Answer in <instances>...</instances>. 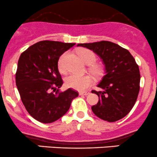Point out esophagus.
Wrapping results in <instances>:
<instances>
[{"label":"esophagus","instance_id":"34e87169","mask_svg":"<svg viewBox=\"0 0 157 157\" xmlns=\"http://www.w3.org/2000/svg\"><path fill=\"white\" fill-rule=\"evenodd\" d=\"M88 94H89L88 91H80V92H79V94H80V95H88Z\"/></svg>","mask_w":157,"mask_h":157}]
</instances>
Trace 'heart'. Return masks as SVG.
<instances>
[{"label":"heart","instance_id":"1","mask_svg":"<svg viewBox=\"0 0 157 157\" xmlns=\"http://www.w3.org/2000/svg\"><path fill=\"white\" fill-rule=\"evenodd\" d=\"M78 55L82 61L88 65H91L95 61L96 57L94 52L88 49H84L79 51ZM65 58L66 54L62 56L58 62L59 70L61 72H65L66 66H65ZM91 71L96 75L101 73V69L99 66H92ZM93 84V79L89 75H78L76 74H70L66 78V85L69 88L78 90V91H84L87 89Z\"/></svg>","mask_w":157,"mask_h":157}]
</instances>
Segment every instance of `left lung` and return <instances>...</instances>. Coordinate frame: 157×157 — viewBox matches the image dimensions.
<instances>
[{
    "label": "left lung",
    "instance_id": "obj_1",
    "mask_svg": "<svg viewBox=\"0 0 157 157\" xmlns=\"http://www.w3.org/2000/svg\"><path fill=\"white\" fill-rule=\"evenodd\" d=\"M100 56L105 67V74L98 88L92 90L98 96V102L91 110L97 117L108 122L124 117L135 105L140 91L139 66L128 49L109 41L79 43Z\"/></svg>",
    "mask_w": 157,
    "mask_h": 157
}]
</instances>
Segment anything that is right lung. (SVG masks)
<instances>
[{"instance_id": "right-lung-1", "label": "right lung", "mask_w": 157, "mask_h": 157, "mask_svg": "<svg viewBox=\"0 0 157 157\" xmlns=\"http://www.w3.org/2000/svg\"><path fill=\"white\" fill-rule=\"evenodd\" d=\"M75 45L43 40L29 46L20 56L17 87L26 111L41 123H52L63 117L78 96L72 88L63 92L59 90L63 84L59 59Z\"/></svg>"}]
</instances>
